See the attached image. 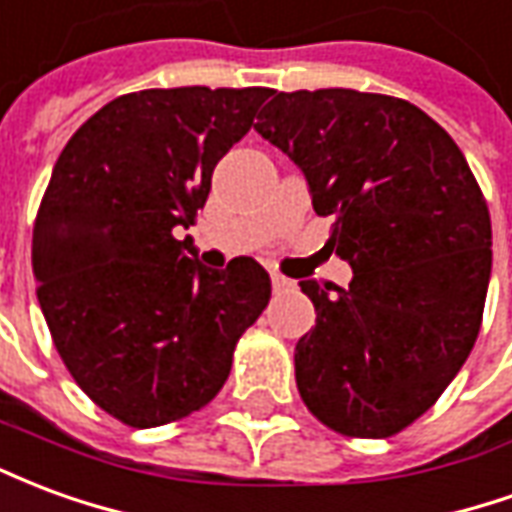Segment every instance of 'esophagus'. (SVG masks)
Masks as SVG:
<instances>
[{"instance_id": "esophagus-1", "label": "esophagus", "mask_w": 512, "mask_h": 512, "mask_svg": "<svg viewBox=\"0 0 512 512\" xmlns=\"http://www.w3.org/2000/svg\"><path fill=\"white\" fill-rule=\"evenodd\" d=\"M271 288H274V293H288V290H293V282H290L288 277H282V274H274V271H271Z\"/></svg>"}]
</instances>
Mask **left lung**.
<instances>
[{
  "mask_svg": "<svg viewBox=\"0 0 512 512\" xmlns=\"http://www.w3.org/2000/svg\"><path fill=\"white\" fill-rule=\"evenodd\" d=\"M255 131L299 164L354 268L348 288L301 282L318 312L296 343L301 400L343 436H395L439 400L480 332L483 191L452 136L392 95L274 90Z\"/></svg>",
  "mask_w": 512,
  "mask_h": 512,
  "instance_id": "1",
  "label": "left lung"
}]
</instances>
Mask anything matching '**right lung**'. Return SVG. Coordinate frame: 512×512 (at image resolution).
<instances>
[{
    "instance_id": "1",
    "label": "right lung",
    "mask_w": 512,
    "mask_h": 512,
    "mask_svg": "<svg viewBox=\"0 0 512 512\" xmlns=\"http://www.w3.org/2000/svg\"><path fill=\"white\" fill-rule=\"evenodd\" d=\"M266 98V87L120 95L54 164L32 227L40 310L73 381L128 428L208 406L271 299L252 257L211 271L175 238Z\"/></svg>"
}]
</instances>
